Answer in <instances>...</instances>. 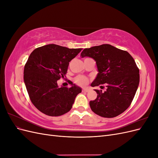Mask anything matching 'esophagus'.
I'll return each mask as SVG.
<instances>
[{
    "label": "esophagus",
    "mask_w": 158,
    "mask_h": 158,
    "mask_svg": "<svg viewBox=\"0 0 158 158\" xmlns=\"http://www.w3.org/2000/svg\"><path fill=\"white\" fill-rule=\"evenodd\" d=\"M89 90V89L88 88H84L82 89V92H88Z\"/></svg>",
    "instance_id": "obj_1"
}]
</instances>
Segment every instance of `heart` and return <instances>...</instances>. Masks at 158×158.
Here are the masks:
<instances>
[{
  "instance_id": "heart-1",
  "label": "heart",
  "mask_w": 158,
  "mask_h": 158,
  "mask_svg": "<svg viewBox=\"0 0 158 158\" xmlns=\"http://www.w3.org/2000/svg\"><path fill=\"white\" fill-rule=\"evenodd\" d=\"M75 82L80 85H85L88 83V79L84 76H78L75 78Z\"/></svg>"
}]
</instances>
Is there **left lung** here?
Masks as SVG:
<instances>
[{
	"label": "left lung",
	"instance_id": "left-lung-1",
	"mask_svg": "<svg viewBox=\"0 0 158 158\" xmlns=\"http://www.w3.org/2000/svg\"><path fill=\"white\" fill-rule=\"evenodd\" d=\"M82 58H92L98 70L91 86L106 84L107 89H95L97 98L89 102L92 111L98 115L113 118L130 106L140 82L139 69L135 60L126 51L103 44L84 49Z\"/></svg>",
	"mask_w": 158,
	"mask_h": 158
}]
</instances>
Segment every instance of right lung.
I'll return each instance as SVG.
<instances>
[{
  "label": "right lung",
  "instance_id": "obj_1",
  "mask_svg": "<svg viewBox=\"0 0 158 158\" xmlns=\"http://www.w3.org/2000/svg\"><path fill=\"white\" fill-rule=\"evenodd\" d=\"M82 49H69L49 44L33 50L23 70V80L32 103L41 112L52 117L69 112L80 87L70 83L71 87L59 88L57 80L67 73L69 62Z\"/></svg>",
  "mask_w": 158,
  "mask_h": 158
}]
</instances>
